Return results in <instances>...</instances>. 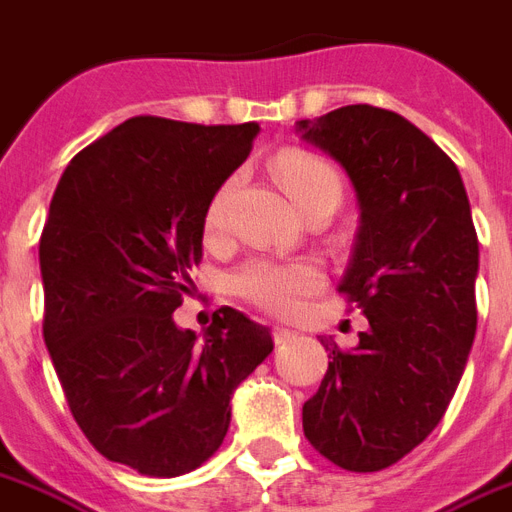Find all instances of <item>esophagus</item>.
<instances>
[{"label":"esophagus","mask_w":512,"mask_h":512,"mask_svg":"<svg viewBox=\"0 0 512 512\" xmlns=\"http://www.w3.org/2000/svg\"><path fill=\"white\" fill-rule=\"evenodd\" d=\"M294 336H297V334H294L292 328H284V326H276V328H273V342H276V344L292 342Z\"/></svg>","instance_id":"obj_1"}]
</instances>
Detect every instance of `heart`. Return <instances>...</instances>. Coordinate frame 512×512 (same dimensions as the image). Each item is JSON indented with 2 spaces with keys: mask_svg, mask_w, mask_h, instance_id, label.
<instances>
[{
  "mask_svg": "<svg viewBox=\"0 0 512 512\" xmlns=\"http://www.w3.org/2000/svg\"><path fill=\"white\" fill-rule=\"evenodd\" d=\"M273 170L299 213H305L321 202L339 205V199H342V181L336 176V170L310 152L286 149L276 157ZM236 186H239V178H228L210 199L205 213V231L210 236L226 231ZM231 284L239 297L249 299L252 305L263 307L268 313L297 315L305 305V299L323 286V273L310 260H297V263L252 260L236 270Z\"/></svg>",
  "mask_w": 512,
  "mask_h": 512,
  "instance_id": "1",
  "label": "heart"
}]
</instances>
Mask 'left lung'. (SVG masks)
<instances>
[{
    "mask_svg": "<svg viewBox=\"0 0 512 512\" xmlns=\"http://www.w3.org/2000/svg\"><path fill=\"white\" fill-rule=\"evenodd\" d=\"M297 134L334 157L360 207L339 292L368 318L355 350H328L302 407L307 442L344 471L389 468L436 429L476 336L479 239L458 165L392 110L347 105Z\"/></svg>",
    "mask_w": 512,
    "mask_h": 512,
    "instance_id": "left-lung-1",
    "label": "left lung"
}]
</instances>
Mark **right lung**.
<instances>
[{"label":"right lung","mask_w":512,"mask_h":512,"mask_svg":"<svg viewBox=\"0 0 512 512\" xmlns=\"http://www.w3.org/2000/svg\"><path fill=\"white\" fill-rule=\"evenodd\" d=\"M257 131L128 118L54 189L39 244L44 344L94 450L144 476L205 463L234 389L273 352L268 328L234 307L202 339L173 321L202 260L207 205Z\"/></svg>","instance_id":"1"}]
</instances>
